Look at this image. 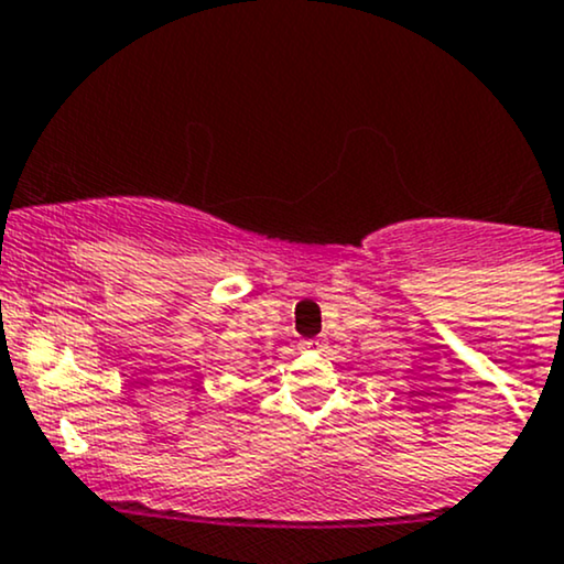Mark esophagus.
I'll return each instance as SVG.
<instances>
[{"label":"esophagus","instance_id":"1","mask_svg":"<svg viewBox=\"0 0 564 564\" xmlns=\"http://www.w3.org/2000/svg\"><path fill=\"white\" fill-rule=\"evenodd\" d=\"M323 345L318 339H304V341H300V349H304V352H307V349H321Z\"/></svg>","mask_w":564,"mask_h":564}]
</instances>
